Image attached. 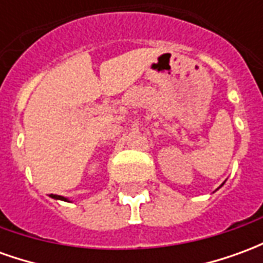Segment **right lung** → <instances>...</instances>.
<instances>
[{
	"label": "right lung",
	"mask_w": 263,
	"mask_h": 263,
	"mask_svg": "<svg viewBox=\"0 0 263 263\" xmlns=\"http://www.w3.org/2000/svg\"><path fill=\"white\" fill-rule=\"evenodd\" d=\"M50 197L54 198V200H63V201H69V200H67L66 197H63V196H58V194H52Z\"/></svg>",
	"instance_id": "add662e5"
}]
</instances>
